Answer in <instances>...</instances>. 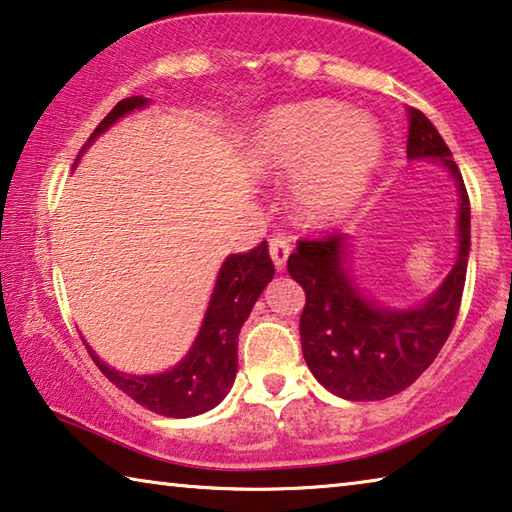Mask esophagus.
<instances>
[{"label": "esophagus", "instance_id": "1", "mask_svg": "<svg viewBox=\"0 0 512 512\" xmlns=\"http://www.w3.org/2000/svg\"><path fill=\"white\" fill-rule=\"evenodd\" d=\"M269 253H271V259H273L275 269H278V271H285L287 259H289V253H291L289 241H287V239H282V237L269 239Z\"/></svg>", "mask_w": 512, "mask_h": 512}]
</instances>
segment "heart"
Wrapping results in <instances>:
<instances>
[{
    "mask_svg": "<svg viewBox=\"0 0 512 512\" xmlns=\"http://www.w3.org/2000/svg\"><path fill=\"white\" fill-rule=\"evenodd\" d=\"M385 152L387 139L376 120L332 100L275 109L253 136L259 168L296 175L294 205L314 227L342 223L360 207Z\"/></svg>",
    "mask_w": 512,
    "mask_h": 512,
    "instance_id": "b5f03b06",
    "label": "heart"
}]
</instances>
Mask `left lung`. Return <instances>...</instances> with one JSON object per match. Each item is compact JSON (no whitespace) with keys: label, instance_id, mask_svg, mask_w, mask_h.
I'll use <instances>...</instances> for the list:
<instances>
[{"label":"left lung","instance_id":"left-lung-1","mask_svg":"<svg viewBox=\"0 0 512 512\" xmlns=\"http://www.w3.org/2000/svg\"><path fill=\"white\" fill-rule=\"evenodd\" d=\"M408 123V159H433L458 189V257L442 285L405 310L376 303L353 278L346 234L298 241L287 262L289 275L305 289L303 358L314 378L346 401H383L415 383L451 335L465 289L472 246L465 182L431 120L410 107Z\"/></svg>","mask_w":512,"mask_h":512}]
</instances>
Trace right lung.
Listing matches in <instances>:
<instances>
[{"instance_id":"1","label":"right lung","mask_w":512,"mask_h":512,"mask_svg":"<svg viewBox=\"0 0 512 512\" xmlns=\"http://www.w3.org/2000/svg\"><path fill=\"white\" fill-rule=\"evenodd\" d=\"M150 100L143 95L125 97L109 111V116L95 127L91 139L81 148L84 154L97 136L116 125L120 118L132 111L148 107ZM77 157V161H79ZM275 275V266L269 257L266 241L243 255L225 257L221 271L216 275V285L209 298L205 319L184 358L173 369L150 373V376H136L111 369L97 358L91 346L84 344L91 353L93 362L102 369L113 385L123 389L127 396L164 417H196L202 412L216 408L237 378V344L241 326L250 316V310L257 303L259 294L269 285Z\"/></svg>"}]
</instances>
